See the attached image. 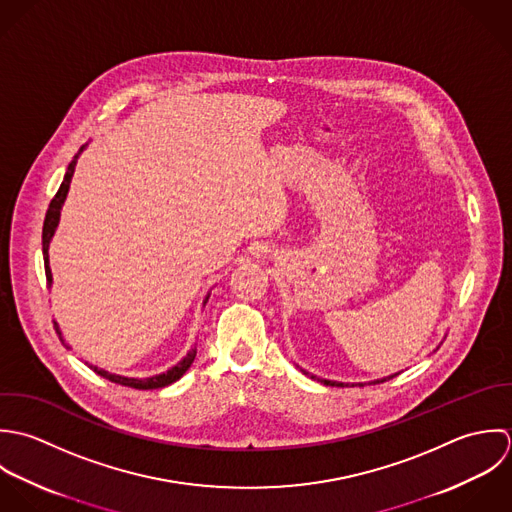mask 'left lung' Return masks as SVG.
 <instances>
[{"label":"left lung","mask_w":512,"mask_h":512,"mask_svg":"<svg viewBox=\"0 0 512 512\" xmlns=\"http://www.w3.org/2000/svg\"><path fill=\"white\" fill-rule=\"evenodd\" d=\"M305 372V370H303ZM308 374V372H305ZM312 380H318V382H322V384H326V386H338V388H344V386H348V384H342V382H330V380H322V378H316V376H312V374H308ZM398 374H394V376H388V378H382V380H374V382H370V384H382V382H386V380H392V378H396ZM354 386V384H352ZM362 386V384H360Z\"/></svg>","instance_id":"8db88e82"}]
</instances>
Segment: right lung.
<instances>
[{"mask_svg": "<svg viewBox=\"0 0 512 512\" xmlns=\"http://www.w3.org/2000/svg\"><path fill=\"white\" fill-rule=\"evenodd\" d=\"M83 148H85V146H83ZM83 148H81V150L75 154V158L71 160V164H69V168H67V174H65V178H63V184H61L59 192L55 194V198L51 200L49 209H47V215H45V223H43V261H45V277H47V285H49V287H51V283H53V275H51V267H49V243H51V239H53V235H55V229H57V225H59L61 207H63V202H65V198H67L69 184H71V180H73L75 166H77V160H79V154L83 152ZM207 299H209V295L205 297L204 305L207 303ZM53 324H55V330H57L61 342H63L67 348H71V346L63 340V334H61V330H59V324H57V322H53ZM194 358H196V348H192V350L188 352V356H184V358H182L176 366H172L168 372L156 374V376H150V378H126V376L110 374V372L101 370V368H97V366H91V368H93L99 376H103V378L114 382V384H120V386H128V388H136V390H158V388L170 386V384H174L176 380H180V378L186 374V370L192 366Z\"/></svg>", "mask_w": 512, "mask_h": 512, "instance_id": "1", "label": "right lung"}]
</instances>
